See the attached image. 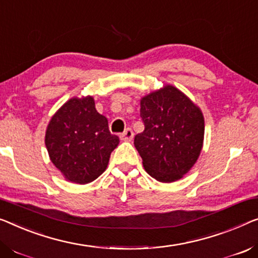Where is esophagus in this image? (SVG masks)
<instances>
[{
	"mask_svg": "<svg viewBox=\"0 0 258 258\" xmlns=\"http://www.w3.org/2000/svg\"><path fill=\"white\" fill-rule=\"evenodd\" d=\"M133 137H134V133L131 128H126L125 132L120 136L121 140H124V141H131L133 139Z\"/></svg>",
	"mask_w": 258,
	"mask_h": 258,
	"instance_id": "obj_1",
	"label": "esophagus"
}]
</instances>
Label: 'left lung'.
<instances>
[{"label":"left lung","instance_id":"8db88e82","mask_svg":"<svg viewBox=\"0 0 258 258\" xmlns=\"http://www.w3.org/2000/svg\"><path fill=\"white\" fill-rule=\"evenodd\" d=\"M144 132L134 138L145 170L162 183L183 178L201 155L205 121L201 107L166 84L140 99Z\"/></svg>","mask_w":258,"mask_h":258}]
</instances>
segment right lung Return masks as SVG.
I'll use <instances>...</instances> for the list:
<instances>
[{
	"instance_id": "add662e5",
	"label": "right lung",
	"mask_w": 258,
	"mask_h": 258,
	"mask_svg": "<svg viewBox=\"0 0 258 258\" xmlns=\"http://www.w3.org/2000/svg\"><path fill=\"white\" fill-rule=\"evenodd\" d=\"M45 145L54 167L68 182L88 184L99 177L119 145L92 96L72 97L49 120Z\"/></svg>"
}]
</instances>
